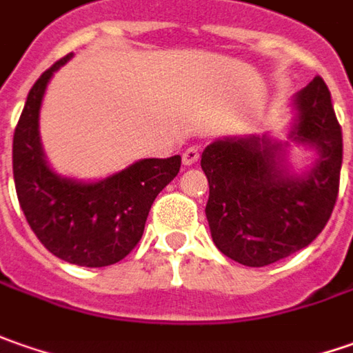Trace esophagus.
I'll return each instance as SVG.
<instances>
[{"mask_svg":"<svg viewBox=\"0 0 353 353\" xmlns=\"http://www.w3.org/2000/svg\"><path fill=\"white\" fill-rule=\"evenodd\" d=\"M197 160H199V150L195 146H191L183 152V165H193Z\"/></svg>","mask_w":353,"mask_h":353,"instance_id":"1","label":"esophagus"}]
</instances>
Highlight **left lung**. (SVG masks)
I'll return each mask as SVG.
<instances>
[{"label": "left lung", "mask_w": 353, "mask_h": 353, "mask_svg": "<svg viewBox=\"0 0 353 353\" xmlns=\"http://www.w3.org/2000/svg\"><path fill=\"white\" fill-rule=\"evenodd\" d=\"M293 107L297 121L289 139L319 154L307 174L297 176L287 168L289 142L265 134L214 140L201 156L214 246L242 265H270L309 246L336 205L342 128L324 79L316 76L297 92Z\"/></svg>", "instance_id": "obj_1"}]
</instances>
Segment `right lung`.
<instances>
[{
  "mask_svg": "<svg viewBox=\"0 0 353 353\" xmlns=\"http://www.w3.org/2000/svg\"><path fill=\"white\" fill-rule=\"evenodd\" d=\"M72 52L48 68L27 95L13 134V177L27 223L60 260L105 268L139 244L158 193L177 176L181 158H146L99 181H76L50 170L39 117L50 78Z\"/></svg>",
  "mask_w": 353,
  "mask_h": 353,
  "instance_id": "right-lung-1",
  "label": "right lung"
}]
</instances>
